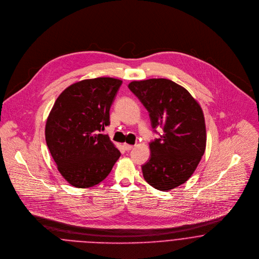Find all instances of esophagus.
Listing matches in <instances>:
<instances>
[{
    "instance_id": "1",
    "label": "esophagus",
    "mask_w": 259,
    "mask_h": 259,
    "mask_svg": "<svg viewBox=\"0 0 259 259\" xmlns=\"http://www.w3.org/2000/svg\"><path fill=\"white\" fill-rule=\"evenodd\" d=\"M123 149L125 150V151H131L132 149H133V146H131V145H127V144H123Z\"/></svg>"
}]
</instances>
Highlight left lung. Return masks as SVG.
Listing matches in <instances>:
<instances>
[{"mask_svg":"<svg viewBox=\"0 0 259 259\" xmlns=\"http://www.w3.org/2000/svg\"><path fill=\"white\" fill-rule=\"evenodd\" d=\"M128 88L147 108L154 132L163 130L150 143V160L142 166L144 178L158 190H172L192 176L204 155L202 108L187 89L169 79L133 81Z\"/></svg>","mask_w":259,"mask_h":259,"instance_id":"8db88e82","label":"left lung"}]
</instances>
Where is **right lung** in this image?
Instances as JSON below:
<instances>
[{"label":"right lung","mask_w":259,"mask_h":259,"mask_svg":"<svg viewBox=\"0 0 259 259\" xmlns=\"http://www.w3.org/2000/svg\"><path fill=\"white\" fill-rule=\"evenodd\" d=\"M122 81L110 77L85 79L67 87L56 99L46 121L45 138L62 177L76 188L103 181L120 157L107 135L109 109Z\"/></svg>","instance_id":"obj_1"}]
</instances>
